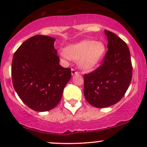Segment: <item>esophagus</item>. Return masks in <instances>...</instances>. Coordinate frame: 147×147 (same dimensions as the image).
<instances>
[{"label":"esophagus","instance_id":"obj_1","mask_svg":"<svg viewBox=\"0 0 147 147\" xmlns=\"http://www.w3.org/2000/svg\"><path fill=\"white\" fill-rule=\"evenodd\" d=\"M71 73H72V75H77V74H79V72L77 71V70H76L75 69L72 68V69H71Z\"/></svg>","mask_w":147,"mask_h":147}]
</instances>
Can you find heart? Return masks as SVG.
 Segmentation results:
<instances>
[{
	"instance_id": "b5f03b06",
	"label": "heart",
	"mask_w": 147,
	"mask_h": 147,
	"mask_svg": "<svg viewBox=\"0 0 147 147\" xmlns=\"http://www.w3.org/2000/svg\"><path fill=\"white\" fill-rule=\"evenodd\" d=\"M105 45L101 41H83L68 45L61 56L65 60H77L80 68L86 70L95 68L105 53Z\"/></svg>"
}]
</instances>
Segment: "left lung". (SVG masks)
Instances as JSON below:
<instances>
[{"mask_svg":"<svg viewBox=\"0 0 147 147\" xmlns=\"http://www.w3.org/2000/svg\"><path fill=\"white\" fill-rule=\"evenodd\" d=\"M104 32L109 43L102 64L84 76L85 98L97 108L109 107L119 102L129 88L133 75L129 47L115 34Z\"/></svg>","mask_w":147,"mask_h":147,"instance_id":"left-lung-1","label":"left lung"}]
</instances>
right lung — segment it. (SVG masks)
Returning a JSON list of instances; mask_svg holds the SVG:
<instances>
[{"instance_id":"add662e5","label":"right lung","mask_w":147,"mask_h":147,"mask_svg":"<svg viewBox=\"0 0 147 147\" xmlns=\"http://www.w3.org/2000/svg\"><path fill=\"white\" fill-rule=\"evenodd\" d=\"M55 41L51 36L35 35L22 43L13 57V86L23 102L35 111L57 106L71 78V69L60 65Z\"/></svg>"}]
</instances>
